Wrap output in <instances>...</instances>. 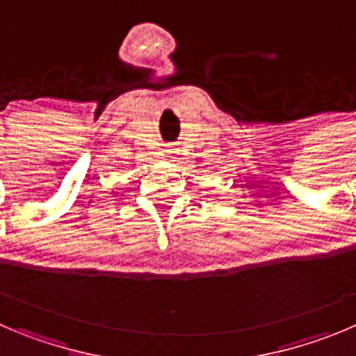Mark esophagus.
Wrapping results in <instances>:
<instances>
[{"label":"esophagus","instance_id":"obj_1","mask_svg":"<svg viewBox=\"0 0 356 356\" xmlns=\"http://www.w3.org/2000/svg\"><path fill=\"white\" fill-rule=\"evenodd\" d=\"M175 155H176V148H171V150H168V157L169 159H176Z\"/></svg>","mask_w":356,"mask_h":356}]
</instances>
